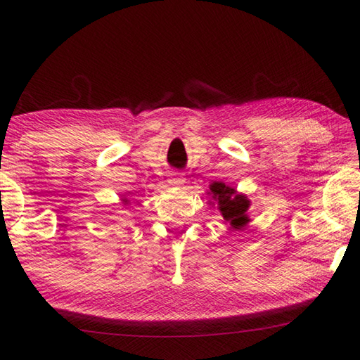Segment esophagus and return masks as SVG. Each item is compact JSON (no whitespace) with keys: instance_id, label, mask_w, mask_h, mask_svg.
Wrapping results in <instances>:
<instances>
[{"instance_id":"1","label":"esophagus","mask_w":360,"mask_h":360,"mask_svg":"<svg viewBox=\"0 0 360 360\" xmlns=\"http://www.w3.org/2000/svg\"><path fill=\"white\" fill-rule=\"evenodd\" d=\"M168 184L173 187L182 186V174L179 172H172L168 174Z\"/></svg>"}]
</instances>
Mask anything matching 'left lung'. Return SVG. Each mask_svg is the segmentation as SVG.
Here are the masks:
<instances>
[{"label": "left lung", "mask_w": 360, "mask_h": 360, "mask_svg": "<svg viewBox=\"0 0 360 360\" xmlns=\"http://www.w3.org/2000/svg\"><path fill=\"white\" fill-rule=\"evenodd\" d=\"M208 193L212 195L214 202H217V210L221 211L224 221L231 229L241 230L246 227V224L249 222V200L246 195L238 193L233 187L227 186L225 182H212Z\"/></svg>", "instance_id": "left-lung-1"}]
</instances>
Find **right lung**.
<instances>
[{
    "mask_svg": "<svg viewBox=\"0 0 360 360\" xmlns=\"http://www.w3.org/2000/svg\"><path fill=\"white\" fill-rule=\"evenodd\" d=\"M127 202H129V200H127V198H124V203H127Z\"/></svg>",
    "mask_w": 360,
    "mask_h": 360,
    "instance_id": "obj_1",
    "label": "right lung"
}]
</instances>
